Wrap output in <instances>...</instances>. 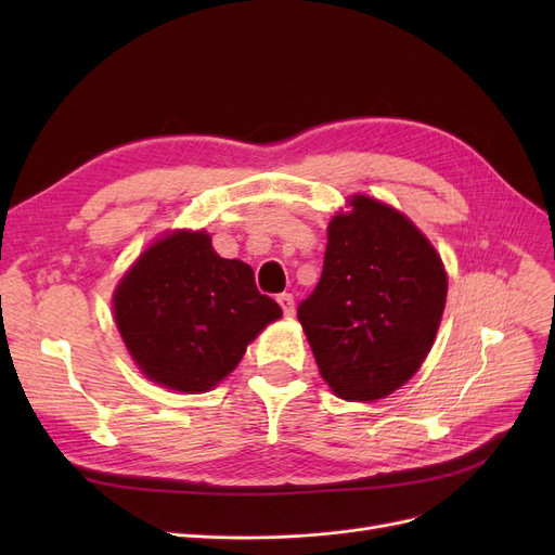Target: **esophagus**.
Returning a JSON list of instances; mask_svg holds the SVG:
<instances>
[{"label":"esophagus","mask_w":555,"mask_h":555,"mask_svg":"<svg viewBox=\"0 0 555 555\" xmlns=\"http://www.w3.org/2000/svg\"><path fill=\"white\" fill-rule=\"evenodd\" d=\"M278 304H280L284 317H294V296L292 294H280Z\"/></svg>","instance_id":"esophagus-1"}]
</instances>
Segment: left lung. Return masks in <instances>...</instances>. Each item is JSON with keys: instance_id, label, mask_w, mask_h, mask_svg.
Listing matches in <instances>:
<instances>
[{"instance_id": "8db88e82", "label": "left lung", "mask_w": 555, "mask_h": 555, "mask_svg": "<svg viewBox=\"0 0 555 555\" xmlns=\"http://www.w3.org/2000/svg\"><path fill=\"white\" fill-rule=\"evenodd\" d=\"M328 224L324 271L298 322L331 391L373 402L400 389L433 347L447 273L405 215L371 196Z\"/></svg>"}]
</instances>
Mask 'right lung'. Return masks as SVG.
<instances>
[{"label":"right lung","mask_w":555,"mask_h":555,"mask_svg":"<svg viewBox=\"0 0 555 555\" xmlns=\"http://www.w3.org/2000/svg\"><path fill=\"white\" fill-rule=\"evenodd\" d=\"M113 312L143 375L182 393L212 389L282 317L259 294L255 271L217 255L206 231H173L150 245L117 284Z\"/></svg>","instance_id":"1"}]
</instances>
